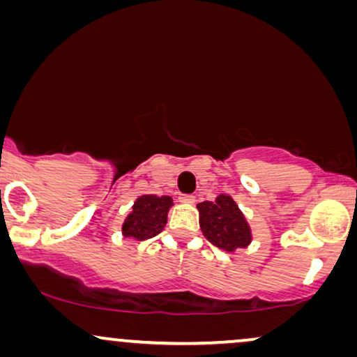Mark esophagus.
<instances>
[{"mask_svg": "<svg viewBox=\"0 0 357 357\" xmlns=\"http://www.w3.org/2000/svg\"><path fill=\"white\" fill-rule=\"evenodd\" d=\"M180 202L187 203V204H193L195 203V197L193 195H180Z\"/></svg>", "mask_w": 357, "mask_h": 357, "instance_id": "1", "label": "esophagus"}]
</instances>
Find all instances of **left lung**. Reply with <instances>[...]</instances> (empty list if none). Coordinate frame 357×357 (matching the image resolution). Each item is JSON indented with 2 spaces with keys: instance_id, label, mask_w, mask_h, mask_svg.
I'll use <instances>...</instances> for the list:
<instances>
[{
  "instance_id": "1",
  "label": "left lung",
  "mask_w": 357,
  "mask_h": 357,
  "mask_svg": "<svg viewBox=\"0 0 357 357\" xmlns=\"http://www.w3.org/2000/svg\"><path fill=\"white\" fill-rule=\"evenodd\" d=\"M199 227L213 245L226 252L245 248L252 242L250 227L236 202L227 195H219L216 202L198 204Z\"/></svg>"
}]
</instances>
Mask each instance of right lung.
Segmentation results:
<instances>
[{
	"mask_svg": "<svg viewBox=\"0 0 357 357\" xmlns=\"http://www.w3.org/2000/svg\"><path fill=\"white\" fill-rule=\"evenodd\" d=\"M172 204L170 197L143 195L135 202L133 211L125 219L121 232L125 237L136 238V241L155 237L167 222V213Z\"/></svg>",
	"mask_w": 357,
	"mask_h": 357,
	"instance_id": "1",
	"label": "right lung"
}]
</instances>
